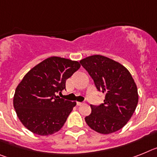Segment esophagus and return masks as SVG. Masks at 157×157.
I'll use <instances>...</instances> for the list:
<instances>
[{
  "instance_id": "esophagus-1",
  "label": "esophagus",
  "mask_w": 157,
  "mask_h": 157,
  "mask_svg": "<svg viewBox=\"0 0 157 157\" xmlns=\"http://www.w3.org/2000/svg\"><path fill=\"white\" fill-rule=\"evenodd\" d=\"M82 104H83L82 102H77V106H80V105H82Z\"/></svg>"
}]
</instances>
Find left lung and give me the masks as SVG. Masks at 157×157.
I'll use <instances>...</instances> for the list:
<instances>
[{"mask_svg": "<svg viewBox=\"0 0 157 157\" xmlns=\"http://www.w3.org/2000/svg\"><path fill=\"white\" fill-rule=\"evenodd\" d=\"M80 63L93 80L98 91L106 94L103 103L91 105L85 117L90 128L103 134L122 129L130 119L138 103L137 88L127 69L114 60L92 55Z\"/></svg>", "mask_w": 157, "mask_h": 157, "instance_id": "8db88e82", "label": "left lung"}]
</instances>
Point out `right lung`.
Instances as JSON below:
<instances>
[{
  "label": "right lung",
  "instance_id": "obj_1",
  "mask_svg": "<svg viewBox=\"0 0 157 157\" xmlns=\"http://www.w3.org/2000/svg\"><path fill=\"white\" fill-rule=\"evenodd\" d=\"M80 67L76 61L50 57L24 76L16 89L13 105L27 129L41 136L61 129L77 103L57 95L65 89L66 80Z\"/></svg>",
  "mask_w": 157,
  "mask_h": 157
}]
</instances>
